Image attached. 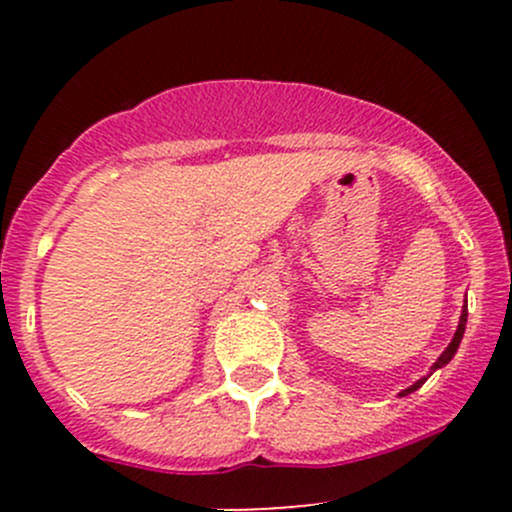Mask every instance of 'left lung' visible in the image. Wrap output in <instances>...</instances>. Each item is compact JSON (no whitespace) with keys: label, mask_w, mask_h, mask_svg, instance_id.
I'll use <instances>...</instances> for the list:
<instances>
[{"label":"left lung","mask_w":512,"mask_h":512,"mask_svg":"<svg viewBox=\"0 0 512 512\" xmlns=\"http://www.w3.org/2000/svg\"><path fill=\"white\" fill-rule=\"evenodd\" d=\"M464 325H467V303H464V310H462V317H460V325H457V332H455V337H452V342H450V346H448V349H445V351H443V354H440V358H438V361H436V363H433V370L443 368V366H445V363H448V361H450V358H452V356H455L457 346H460V342H462V334H464ZM424 383H426V378H424V380H419V383H416V385H411V387H409V390H404V392H402V395H409V392L419 390V387H421V385H424Z\"/></svg>","instance_id":"1"}]
</instances>
